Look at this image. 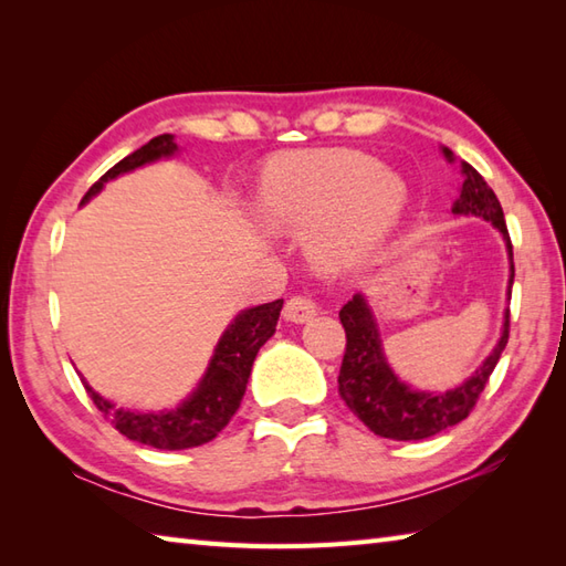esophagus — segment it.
I'll return each mask as SVG.
<instances>
[{
	"mask_svg": "<svg viewBox=\"0 0 566 566\" xmlns=\"http://www.w3.org/2000/svg\"><path fill=\"white\" fill-rule=\"evenodd\" d=\"M316 316V302L306 294H296L284 304V318L292 323H306Z\"/></svg>",
	"mask_w": 566,
	"mask_h": 566,
	"instance_id": "34e87169",
	"label": "esophagus"
}]
</instances>
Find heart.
<instances>
[{"label": "heart", "instance_id": "b5f03b06", "mask_svg": "<svg viewBox=\"0 0 566 566\" xmlns=\"http://www.w3.org/2000/svg\"><path fill=\"white\" fill-rule=\"evenodd\" d=\"M408 203L403 179L359 150H314L276 158L258 189L260 221L308 235L311 258L345 268L384 243Z\"/></svg>", "mask_w": 566, "mask_h": 566}]
</instances>
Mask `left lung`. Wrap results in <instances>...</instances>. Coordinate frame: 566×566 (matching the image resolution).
<instances>
[{
    "label": "left lung",
    "instance_id": "obj_1",
    "mask_svg": "<svg viewBox=\"0 0 566 566\" xmlns=\"http://www.w3.org/2000/svg\"><path fill=\"white\" fill-rule=\"evenodd\" d=\"M442 153L450 163L454 160L450 148H442ZM452 213L479 216V219L491 221V226L499 228L509 248V284H513V245L506 219H503L501 201L496 199L494 189L484 182V177L469 163H462V191L460 199L454 201ZM340 323L345 328L347 343L338 375V391L347 408H350L375 436L389 440H423L430 436H438L440 430L457 426L460 420L472 413V408L476 406L479 396H482L486 387L491 371L496 369L501 353L506 350L511 333V314L506 311L501 340L496 343L494 353L484 359L482 367H479L462 387L438 394L413 391L394 375L381 350L377 321L371 316L363 294H355L350 302L340 308Z\"/></svg>",
    "mask_w": 566,
    "mask_h": 566
}]
</instances>
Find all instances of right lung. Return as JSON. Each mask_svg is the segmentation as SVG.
Wrapping results in <instances>:
<instances>
[{"label":"right lung","mask_w":566,"mask_h":566,"mask_svg":"<svg viewBox=\"0 0 566 566\" xmlns=\"http://www.w3.org/2000/svg\"><path fill=\"white\" fill-rule=\"evenodd\" d=\"M175 150L177 143L170 134L155 136L146 146L126 155L122 163H116L112 170H106L97 182L90 187L87 195L82 197V203L90 201L94 195H99L102 187L109 182V179L136 170V167L146 163L167 158V155H172ZM282 304L284 298H276L272 304H262L238 314L235 321L221 335L219 345H216L209 369L199 381V387L191 391L187 401L172 408V411H126V408H116L112 401L102 399L87 381H82L84 389H87L102 416L128 440L150 444V448L158 450L199 448V444L219 436L228 426V420L238 411L248 387L252 363H255L260 347L274 335Z\"/></svg>","instance_id":"1"}]
</instances>
